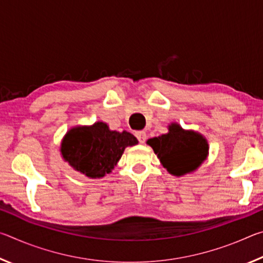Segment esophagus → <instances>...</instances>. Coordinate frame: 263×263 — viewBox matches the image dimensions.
<instances>
[{"label":"esophagus","mask_w":263,"mask_h":263,"mask_svg":"<svg viewBox=\"0 0 263 263\" xmlns=\"http://www.w3.org/2000/svg\"><path fill=\"white\" fill-rule=\"evenodd\" d=\"M136 137L138 138V140H139L140 144H144V142L146 141V138H147L145 131H137L136 132Z\"/></svg>","instance_id":"obj_1"}]
</instances>
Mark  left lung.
Listing matches in <instances>:
<instances>
[{"mask_svg":"<svg viewBox=\"0 0 263 263\" xmlns=\"http://www.w3.org/2000/svg\"><path fill=\"white\" fill-rule=\"evenodd\" d=\"M146 144L153 148L169 174L183 176L195 172L209 155L206 138L194 130H184L180 124L171 123L168 132L151 138Z\"/></svg>","mask_w":263,"mask_h":263,"instance_id":"obj_1","label":"left lung"}]
</instances>
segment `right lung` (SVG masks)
Wrapping results in <instances>:
<instances>
[{"instance_id":"obj_1","label":"right lung","mask_w":263,"mask_h":263,"mask_svg":"<svg viewBox=\"0 0 263 263\" xmlns=\"http://www.w3.org/2000/svg\"><path fill=\"white\" fill-rule=\"evenodd\" d=\"M138 144L130 132H117L103 122L78 125L61 140V157L74 171L89 179H101L112 172L124 149Z\"/></svg>"}]
</instances>
